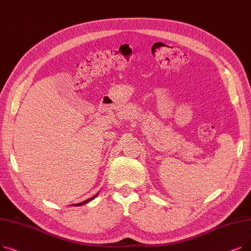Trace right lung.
Returning a JSON list of instances; mask_svg holds the SVG:
<instances>
[{"label":"right lung","instance_id":"right-lung-1","mask_svg":"<svg viewBox=\"0 0 251 251\" xmlns=\"http://www.w3.org/2000/svg\"><path fill=\"white\" fill-rule=\"evenodd\" d=\"M97 195H98V194H96V195H95L94 197H91V199H89V200H87V201H83V202H80V203H77V204H73V205H76V206H77V205H82V204H84V203H87V202H88V201H90L91 200H94V199H95V197H96Z\"/></svg>","mask_w":251,"mask_h":251}]
</instances>
